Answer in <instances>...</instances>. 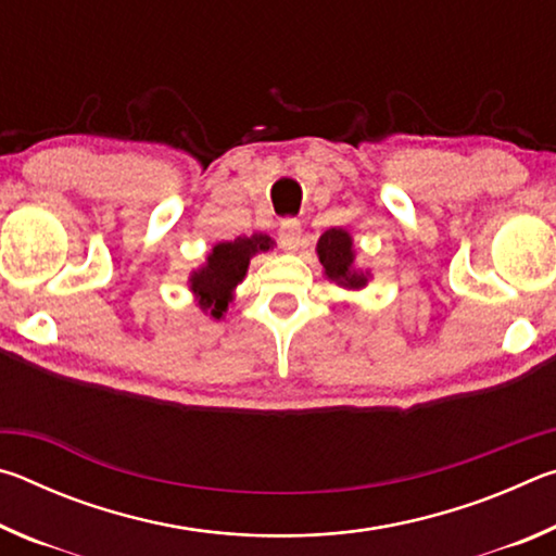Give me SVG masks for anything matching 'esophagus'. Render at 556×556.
I'll return each instance as SVG.
<instances>
[{"instance_id":"1","label":"esophagus","mask_w":556,"mask_h":556,"mask_svg":"<svg viewBox=\"0 0 556 556\" xmlns=\"http://www.w3.org/2000/svg\"><path fill=\"white\" fill-rule=\"evenodd\" d=\"M299 238H301V223L296 218H285L279 223V242L281 248L294 252L299 248Z\"/></svg>"}]
</instances>
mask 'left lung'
Segmentation results:
<instances>
[{
  "label": "left lung",
  "mask_w": 556,
  "mask_h": 556,
  "mask_svg": "<svg viewBox=\"0 0 556 556\" xmlns=\"http://www.w3.org/2000/svg\"><path fill=\"white\" fill-rule=\"evenodd\" d=\"M316 252H318V260H321V265L326 269V277L338 281V285L343 287H363L365 275L363 271H357L353 267V240L351 235L345 230H326L321 235V240L316 244Z\"/></svg>",
  "instance_id": "left-lung-1"
}]
</instances>
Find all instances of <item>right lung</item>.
<instances>
[{
	"label": "right lung",
	"mask_w": 556,
	"mask_h": 556,
	"mask_svg": "<svg viewBox=\"0 0 556 556\" xmlns=\"http://www.w3.org/2000/svg\"><path fill=\"white\" fill-rule=\"evenodd\" d=\"M271 244L275 242L267 235H250V238L215 244L208 255V265L193 271L191 277V289L199 294L205 312H211L213 318H220L228 312L230 291L238 281H242L250 257L257 252H267Z\"/></svg>",
	"instance_id": "obj_1"
}]
</instances>
